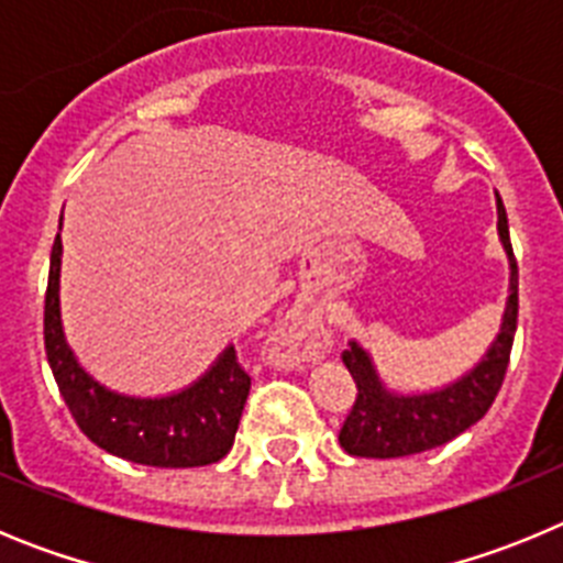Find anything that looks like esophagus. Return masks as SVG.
Instances as JSON below:
<instances>
[{
	"instance_id": "esophagus-1",
	"label": "esophagus",
	"mask_w": 563,
	"mask_h": 563,
	"mask_svg": "<svg viewBox=\"0 0 563 563\" xmlns=\"http://www.w3.org/2000/svg\"><path fill=\"white\" fill-rule=\"evenodd\" d=\"M310 332H312L310 312L301 310V307H292V310L285 316V321H282V335H285L287 341H305V338H310Z\"/></svg>"
}]
</instances>
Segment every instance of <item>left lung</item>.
I'll return each instance as SVG.
<instances>
[{
    "label": "left lung",
    "instance_id": "8db88e82",
    "mask_svg": "<svg viewBox=\"0 0 563 563\" xmlns=\"http://www.w3.org/2000/svg\"><path fill=\"white\" fill-rule=\"evenodd\" d=\"M496 213H499L496 231L510 262V287H507L510 296H507L499 335L487 346L485 357L474 369H467L454 383L429 391H409V395L391 391L377 375L369 352L357 341H350V350L343 352V363L355 380L357 397L338 434V442L346 454L366 456V460L420 454V451L445 445L487 415L505 380L516 321H519V267L510 247L507 213L499 194H496Z\"/></svg>",
    "mask_w": 563,
    "mask_h": 563
}]
</instances>
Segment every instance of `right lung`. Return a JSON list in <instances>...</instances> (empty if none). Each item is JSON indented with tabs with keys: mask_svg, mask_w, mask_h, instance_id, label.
Returning a JSON list of instances; mask_svg holds the SVG:
<instances>
[{
	"mask_svg": "<svg viewBox=\"0 0 563 563\" xmlns=\"http://www.w3.org/2000/svg\"><path fill=\"white\" fill-rule=\"evenodd\" d=\"M62 233L49 253L44 296V350L69 415L78 429L107 454L152 467H200L231 451L245 409L251 377L239 366L236 350L225 346L211 369L180 391L134 397L107 389L69 350L58 305Z\"/></svg>",
	"mask_w": 563,
	"mask_h": 563,
	"instance_id": "1",
	"label": "right lung"
}]
</instances>
